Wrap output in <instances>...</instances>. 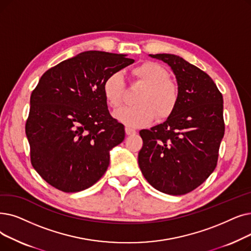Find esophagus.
<instances>
[{
    "mask_svg": "<svg viewBox=\"0 0 251 251\" xmlns=\"http://www.w3.org/2000/svg\"><path fill=\"white\" fill-rule=\"evenodd\" d=\"M125 132L127 135H134L136 133V130L130 128V127H126L125 128Z\"/></svg>",
    "mask_w": 251,
    "mask_h": 251,
    "instance_id": "1",
    "label": "esophagus"
}]
</instances>
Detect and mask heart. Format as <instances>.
I'll return each instance as SVG.
<instances>
[{"instance_id": "b5f03b06", "label": "heart", "mask_w": 251, "mask_h": 251, "mask_svg": "<svg viewBox=\"0 0 251 251\" xmlns=\"http://www.w3.org/2000/svg\"><path fill=\"white\" fill-rule=\"evenodd\" d=\"M133 77L144 86L136 97L137 104L120 108L114 113L119 122L130 127L150 124L156 118L163 120L172 115L179 100L176 84L169 80L168 71L158 62L146 61L131 70ZM105 100L113 108L121 106L124 101L125 84L122 75L111 74L102 84Z\"/></svg>"}]
</instances>
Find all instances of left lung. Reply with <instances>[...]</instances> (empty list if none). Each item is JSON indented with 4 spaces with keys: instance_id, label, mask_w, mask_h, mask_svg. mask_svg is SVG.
Returning <instances> with one entry per match:
<instances>
[{
    "instance_id": "obj_1",
    "label": "left lung",
    "mask_w": 251,
    "mask_h": 251,
    "mask_svg": "<svg viewBox=\"0 0 251 251\" xmlns=\"http://www.w3.org/2000/svg\"><path fill=\"white\" fill-rule=\"evenodd\" d=\"M176 75L179 100L165 122L140 130L138 165L151 187L184 195L203 183L216 167L225 134L224 100L208 75L174 54H150Z\"/></svg>"
}]
</instances>
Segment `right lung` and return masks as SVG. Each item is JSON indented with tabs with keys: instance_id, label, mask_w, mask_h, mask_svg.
<instances>
[{
	"instance_id": "add662e5",
	"label": "right lung",
	"mask_w": 251,
	"mask_h": 251,
	"mask_svg": "<svg viewBox=\"0 0 251 251\" xmlns=\"http://www.w3.org/2000/svg\"><path fill=\"white\" fill-rule=\"evenodd\" d=\"M126 56L82 52L48 70L31 92L25 124L31 165L57 190L93 186L110 164V151L124 140V125L110 115L102 84L134 62Z\"/></svg>"
}]
</instances>
